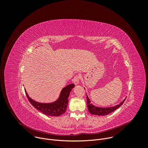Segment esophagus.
<instances>
[{
    "label": "esophagus",
    "mask_w": 148,
    "mask_h": 148,
    "mask_svg": "<svg viewBox=\"0 0 148 148\" xmlns=\"http://www.w3.org/2000/svg\"><path fill=\"white\" fill-rule=\"evenodd\" d=\"M79 75H76L74 77L73 79V82L75 84V85H78L79 84Z\"/></svg>",
    "instance_id": "1"
}]
</instances>
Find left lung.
<instances>
[{
    "label": "left lung",
    "mask_w": 148,
    "mask_h": 148,
    "mask_svg": "<svg viewBox=\"0 0 148 148\" xmlns=\"http://www.w3.org/2000/svg\"><path fill=\"white\" fill-rule=\"evenodd\" d=\"M126 98L123 99V101H122L119 104H118L117 105H115L114 107H107V108H102V107H95V105H92L91 103V101L90 100L88 97L87 95V107L88 108V111L90 114L92 115H95L98 116H103V115H107L116 109H118L119 107H120L121 105L123 103L124 101H125Z\"/></svg>",
    "instance_id": "left-lung-1"
}]
</instances>
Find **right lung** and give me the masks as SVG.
Returning <instances> with one entry per match:
<instances>
[{
	"label": "right lung",
	"mask_w": 148,
	"mask_h": 148,
	"mask_svg": "<svg viewBox=\"0 0 148 148\" xmlns=\"http://www.w3.org/2000/svg\"><path fill=\"white\" fill-rule=\"evenodd\" d=\"M75 87L74 84H70L63 88L58 98L53 102L41 103L32 99L25 90L26 96L33 106L45 115L51 116H59L66 112L69 102V97L72 89Z\"/></svg>",
	"instance_id": "1"
}]
</instances>
